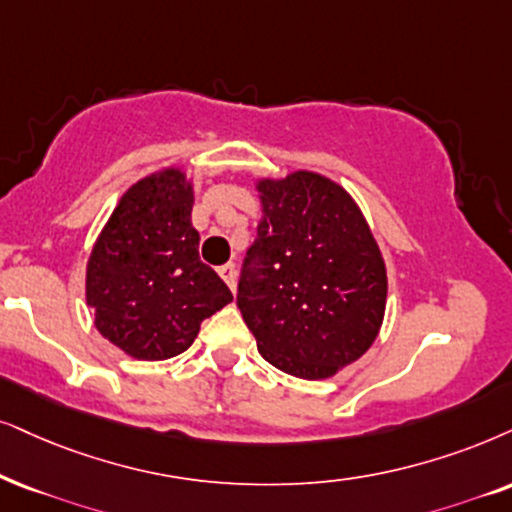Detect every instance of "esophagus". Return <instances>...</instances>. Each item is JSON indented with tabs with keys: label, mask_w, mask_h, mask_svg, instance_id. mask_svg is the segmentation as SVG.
Segmentation results:
<instances>
[{
	"label": "esophagus",
	"mask_w": 512,
	"mask_h": 512,
	"mask_svg": "<svg viewBox=\"0 0 512 512\" xmlns=\"http://www.w3.org/2000/svg\"><path fill=\"white\" fill-rule=\"evenodd\" d=\"M217 274L222 276V281L231 288V293H236V267H234V264H231V262L222 264V267L217 269Z\"/></svg>",
	"instance_id": "obj_1"
}]
</instances>
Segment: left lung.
<instances>
[{
  "instance_id": "left-lung-1",
  "label": "left lung",
  "mask_w": 512,
  "mask_h": 512,
  "mask_svg": "<svg viewBox=\"0 0 512 512\" xmlns=\"http://www.w3.org/2000/svg\"><path fill=\"white\" fill-rule=\"evenodd\" d=\"M262 222L238 309L278 371L331 378L364 357L385 316L387 271L354 198L319 172L257 179Z\"/></svg>"
}]
</instances>
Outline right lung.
Here are the masks:
<instances>
[{"instance_id":"1","label":"right lung","mask_w":512,"mask_h":512,"mask_svg":"<svg viewBox=\"0 0 512 512\" xmlns=\"http://www.w3.org/2000/svg\"><path fill=\"white\" fill-rule=\"evenodd\" d=\"M191 208L193 186L179 167L148 174L122 193L89 255L84 290L96 331L134 359L177 357L234 300L200 262Z\"/></svg>"}]
</instances>
